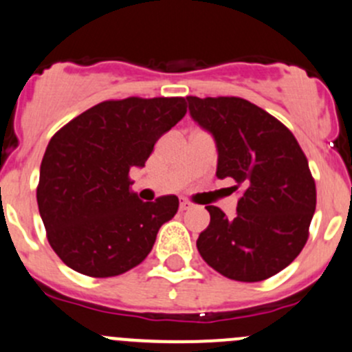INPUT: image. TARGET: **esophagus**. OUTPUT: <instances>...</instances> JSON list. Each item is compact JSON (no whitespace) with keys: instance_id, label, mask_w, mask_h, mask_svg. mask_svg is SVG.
<instances>
[{"instance_id":"1","label":"esophagus","mask_w":352,"mask_h":352,"mask_svg":"<svg viewBox=\"0 0 352 352\" xmlns=\"http://www.w3.org/2000/svg\"><path fill=\"white\" fill-rule=\"evenodd\" d=\"M190 208V202L189 201H182L180 202V211H186V209Z\"/></svg>"}]
</instances>
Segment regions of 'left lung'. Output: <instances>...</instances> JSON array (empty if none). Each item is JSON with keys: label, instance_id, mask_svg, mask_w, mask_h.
Masks as SVG:
<instances>
[{"label": "left lung", "instance_id": "left-lung-1", "mask_svg": "<svg viewBox=\"0 0 352 352\" xmlns=\"http://www.w3.org/2000/svg\"><path fill=\"white\" fill-rule=\"evenodd\" d=\"M189 112L218 148V179L242 187L236 216L206 206L201 257L228 279L257 283L303 250L317 206L315 180L296 138L264 109L239 97H187Z\"/></svg>", "mask_w": 352, "mask_h": 352}]
</instances>
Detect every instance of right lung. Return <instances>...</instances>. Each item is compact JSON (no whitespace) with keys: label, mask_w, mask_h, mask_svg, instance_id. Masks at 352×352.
I'll return each mask as SVG.
<instances>
[{"label":"right lung","mask_w":352,"mask_h":352,"mask_svg":"<svg viewBox=\"0 0 352 352\" xmlns=\"http://www.w3.org/2000/svg\"><path fill=\"white\" fill-rule=\"evenodd\" d=\"M186 112L182 97L105 100L51 138L37 204L49 243L67 267L112 278L148 257L179 197L143 202L131 190L129 170L144 166L156 141Z\"/></svg>","instance_id":"add662e5"}]
</instances>
